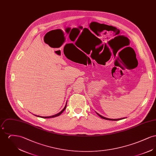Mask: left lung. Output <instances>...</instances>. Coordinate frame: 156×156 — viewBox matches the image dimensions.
<instances>
[{
  "label": "left lung",
  "instance_id": "8db88e82",
  "mask_svg": "<svg viewBox=\"0 0 156 156\" xmlns=\"http://www.w3.org/2000/svg\"><path fill=\"white\" fill-rule=\"evenodd\" d=\"M98 115L101 118H102V119H106V120H114V121H115V120H121V119H122H122H109V118H105V117H104V116H102L101 115H100L99 114H98Z\"/></svg>",
  "mask_w": 156,
  "mask_h": 156
}]
</instances>
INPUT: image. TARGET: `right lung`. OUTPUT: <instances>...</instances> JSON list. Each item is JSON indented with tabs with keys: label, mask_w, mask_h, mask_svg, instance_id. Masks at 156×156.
Segmentation results:
<instances>
[{
	"label": "right lung",
	"mask_w": 156,
	"mask_h": 156,
	"mask_svg": "<svg viewBox=\"0 0 156 156\" xmlns=\"http://www.w3.org/2000/svg\"><path fill=\"white\" fill-rule=\"evenodd\" d=\"M66 106H67V105L65 106V107H64V108L61 111L59 112L58 113H57V114H56V115H52V116H45V117H42V116H37V115H36V116H38V117H40V118H55V117H57V116H59L64 111V110L66 109Z\"/></svg>",
	"instance_id": "add662e5"
}]
</instances>
